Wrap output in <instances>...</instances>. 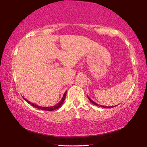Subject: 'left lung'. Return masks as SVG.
<instances>
[{"label":"left lung","instance_id":"1","mask_svg":"<svg viewBox=\"0 0 147 147\" xmlns=\"http://www.w3.org/2000/svg\"><path fill=\"white\" fill-rule=\"evenodd\" d=\"M87 97L88 98V99H89L90 101L91 102L92 104H94V105H96V106H99V105H98V104L97 103H96L95 102H94L93 100H92L91 98H90L89 97H88V95H87ZM99 106H100V107H102V108H113V107H114V106H101V105Z\"/></svg>","mask_w":147,"mask_h":147}]
</instances>
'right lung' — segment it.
I'll return each instance as SVG.
<instances>
[{
  "label": "right lung",
  "instance_id": "obj_1",
  "mask_svg": "<svg viewBox=\"0 0 147 147\" xmlns=\"http://www.w3.org/2000/svg\"><path fill=\"white\" fill-rule=\"evenodd\" d=\"M66 94H67V91H65V93H64L63 96V98H61V101H60L59 102H58V103L56 104V105L55 106H49V107H42V106H39L37 105V104H35L33 103H32V102H29V100H26L25 98H24L25 99V100L27 102H28V103L31 104V106H33V107H35L36 108H38V109H40V110H47V111H53V110H57L58 109V108L61 107V106L62 105V104L63 103L64 100H65V96H66Z\"/></svg>",
  "mask_w": 147,
  "mask_h": 147
}]
</instances>
